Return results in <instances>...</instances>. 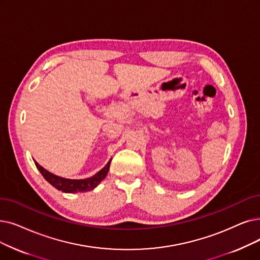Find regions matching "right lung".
<instances>
[{
	"label": "right lung",
	"mask_w": 260,
	"mask_h": 260,
	"mask_svg": "<svg viewBox=\"0 0 260 260\" xmlns=\"http://www.w3.org/2000/svg\"><path fill=\"white\" fill-rule=\"evenodd\" d=\"M110 161L111 160H109L102 170H100L96 174L85 179H69V178L60 177L47 171L46 169L42 168L37 161H35V165L38 170L40 171V173L42 174V176L46 178L47 182H49L53 187H55L57 190L62 191V192L75 193V192H85V191H89L95 188L106 177L109 170Z\"/></svg>",
	"instance_id": "obj_1"
}]
</instances>
